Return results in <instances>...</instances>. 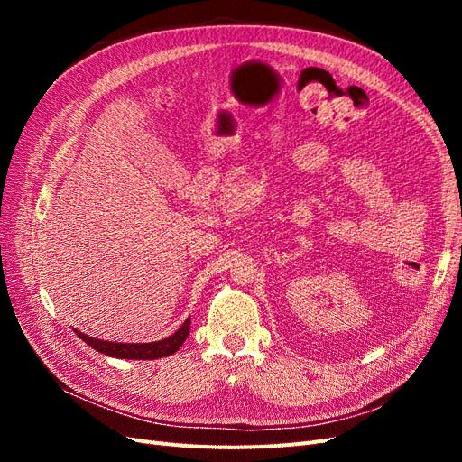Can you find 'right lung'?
Masks as SVG:
<instances>
[{"label":"right lung","mask_w":462,"mask_h":462,"mask_svg":"<svg viewBox=\"0 0 462 462\" xmlns=\"http://www.w3.org/2000/svg\"><path fill=\"white\" fill-rule=\"evenodd\" d=\"M75 333L97 353H104V355L116 356V358H129V360H156L162 356L173 355L177 348L185 343V339L190 333V318L171 335V337L162 339V341H153V343H111V341H102V339H92V337H88V335L80 333L77 329H75Z\"/></svg>","instance_id":"obj_1"}]
</instances>
